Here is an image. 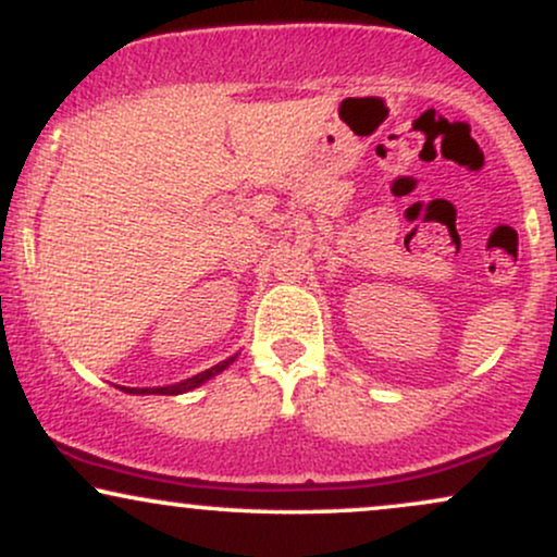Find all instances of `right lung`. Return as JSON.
I'll use <instances>...</instances> for the list:
<instances>
[{"label":"right lung","instance_id":"obj_1","mask_svg":"<svg viewBox=\"0 0 557 557\" xmlns=\"http://www.w3.org/2000/svg\"><path fill=\"white\" fill-rule=\"evenodd\" d=\"M235 359H238V354L230 356V359H225V361H220L212 369H207V372H198L194 376H188V380L175 382V385H164V387H120V389H123V393H131V395H183V393H188V389L201 387L203 382H209V380H212V376H216L220 372H225V369Z\"/></svg>","mask_w":557,"mask_h":557}]
</instances>
